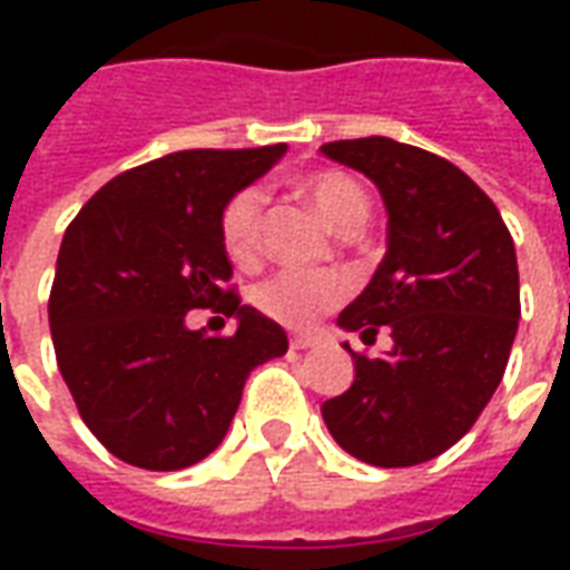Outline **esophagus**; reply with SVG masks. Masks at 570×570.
<instances>
[{
    "label": "esophagus",
    "instance_id": "34e87169",
    "mask_svg": "<svg viewBox=\"0 0 570 570\" xmlns=\"http://www.w3.org/2000/svg\"><path fill=\"white\" fill-rule=\"evenodd\" d=\"M314 345H317L314 335H293V338H289V347H293V351H308V347Z\"/></svg>",
    "mask_w": 570,
    "mask_h": 570
}]
</instances>
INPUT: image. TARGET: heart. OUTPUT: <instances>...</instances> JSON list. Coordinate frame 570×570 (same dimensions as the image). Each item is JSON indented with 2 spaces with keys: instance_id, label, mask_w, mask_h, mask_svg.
Returning <instances> with one entry per match:
<instances>
[{
  "instance_id": "b5f03b06",
  "label": "heart",
  "mask_w": 570,
  "mask_h": 570,
  "mask_svg": "<svg viewBox=\"0 0 570 570\" xmlns=\"http://www.w3.org/2000/svg\"><path fill=\"white\" fill-rule=\"evenodd\" d=\"M296 191L342 235H354L370 216V195L347 170H308L296 179ZM262 213L265 195L256 186L240 188L223 207L219 237L228 259L237 265H249L259 256ZM345 296L347 281L335 272H277L253 289V302L262 314L296 330L311 326L321 314L342 305Z\"/></svg>"
}]
</instances>
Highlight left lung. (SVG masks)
Returning a JSON list of instances; mask_svg holds the SVG:
<instances>
[{"label":"left lung","mask_w":570,"mask_h":570,"mask_svg":"<svg viewBox=\"0 0 570 570\" xmlns=\"http://www.w3.org/2000/svg\"><path fill=\"white\" fill-rule=\"evenodd\" d=\"M375 183L387 253L338 326L384 357H354V384L321 406L333 440L372 466L424 464L473 428L510 360L519 326L513 237L482 188L433 151L391 137L321 146Z\"/></svg>","instance_id":"obj_1"}]
</instances>
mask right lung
<instances>
[{
    "mask_svg": "<svg viewBox=\"0 0 570 570\" xmlns=\"http://www.w3.org/2000/svg\"><path fill=\"white\" fill-rule=\"evenodd\" d=\"M286 155L191 149L116 176L94 195L57 253L48 323L81 421L125 464L183 470L225 440L247 375L284 357L286 333L225 289L232 262L219 216ZM235 316L225 340L185 314Z\"/></svg>",
    "mask_w": 570,
    "mask_h": 570,
    "instance_id": "add662e5",
    "label": "right lung"
}]
</instances>
